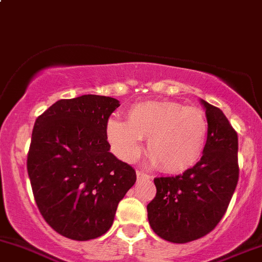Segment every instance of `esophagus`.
Masks as SVG:
<instances>
[{
    "mask_svg": "<svg viewBox=\"0 0 262 262\" xmlns=\"http://www.w3.org/2000/svg\"><path fill=\"white\" fill-rule=\"evenodd\" d=\"M136 175H137V180L150 179V175H149V174H146V172H145V171H140V170H137Z\"/></svg>",
    "mask_w": 262,
    "mask_h": 262,
    "instance_id": "obj_1",
    "label": "esophagus"
}]
</instances>
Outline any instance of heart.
Segmentation results:
<instances>
[{
    "label": "heart",
    "mask_w": 262,
    "mask_h": 262,
    "mask_svg": "<svg viewBox=\"0 0 262 262\" xmlns=\"http://www.w3.org/2000/svg\"><path fill=\"white\" fill-rule=\"evenodd\" d=\"M127 122L111 118L107 139L125 161H134L146 140L152 164L163 171L180 172L195 165L206 150L208 118L196 107L171 101H146L127 110Z\"/></svg>",
    "instance_id": "b5f03b06"
}]
</instances>
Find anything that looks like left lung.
<instances>
[{"instance_id":"left-lung-1","label":"left lung","mask_w":262,"mask_h":262,"mask_svg":"<svg viewBox=\"0 0 262 262\" xmlns=\"http://www.w3.org/2000/svg\"><path fill=\"white\" fill-rule=\"evenodd\" d=\"M202 103L209 131L201 160L183 174L155 178L156 195L147 204L151 228L174 244L194 241L214 230L238 182L237 132L218 107Z\"/></svg>"}]
</instances>
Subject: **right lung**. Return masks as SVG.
<instances>
[{
    "label": "right lung",
    "instance_id": "1",
    "mask_svg": "<svg viewBox=\"0 0 262 262\" xmlns=\"http://www.w3.org/2000/svg\"><path fill=\"white\" fill-rule=\"evenodd\" d=\"M120 102L85 94L60 99L35 121L28 172L40 213L67 238L88 241L110 230L136 171L110 152L107 122Z\"/></svg>",
    "mask_w": 262,
    "mask_h": 262
}]
</instances>
